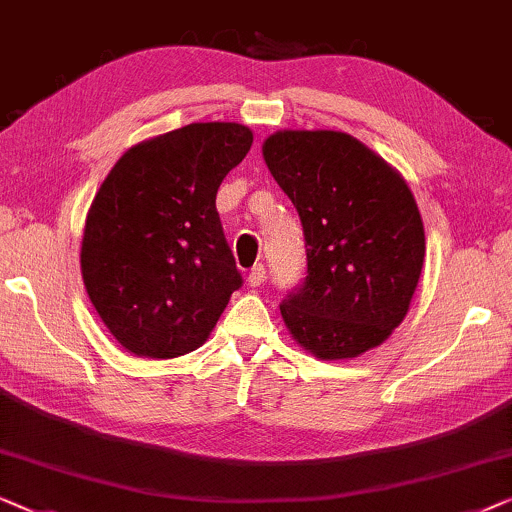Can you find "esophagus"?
I'll return each mask as SVG.
<instances>
[{"label":"esophagus","instance_id":"34e87169","mask_svg":"<svg viewBox=\"0 0 512 512\" xmlns=\"http://www.w3.org/2000/svg\"><path fill=\"white\" fill-rule=\"evenodd\" d=\"M264 280H266L264 264H255L253 269H250V273H248V285L250 287H259V285H264Z\"/></svg>","mask_w":512,"mask_h":512}]
</instances>
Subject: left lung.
<instances>
[{"mask_svg": "<svg viewBox=\"0 0 512 512\" xmlns=\"http://www.w3.org/2000/svg\"><path fill=\"white\" fill-rule=\"evenodd\" d=\"M264 162L297 208L306 278L280 313L320 359L376 348L406 318L424 262L413 192L390 164L329 129H285L264 141Z\"/></svg>", "mask_w": 512, "mask_h": 512, "instance_id": "left-lung-1", "label": "left lung"}]
</instances>
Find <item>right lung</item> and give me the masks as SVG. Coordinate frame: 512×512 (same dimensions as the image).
Instances as JSON below:
<instances>
[{
    "instance_id": "1",
    "label": "right lung",
    "mask_w": 512,
    "mask_h": 512,
    "mask_svg": "<svg viewBox=\"0 0 512 512\" xmlns=\"http://www.w3.org/2000/svg\"><path fill=\"white\" fill-rule=\"evenodd\" d=\"M253 132L192 122L129 148L85 220L81 271L122 348L171 359L206 341L243 285L215 194L248 155Z\"/></svg>"
}]
</instances>
